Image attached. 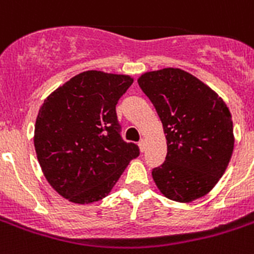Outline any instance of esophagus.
Returning a JSON list of instances; mask_svg holds the SVG:
<instances>
[{"mask_svg": "<svg viewBox=\"0 0 254 254\" xmlns=\"http://www.w3.org/2000/svg\"><path fill=\"white\" fill-rule=\"evenodd\" d=\"M138 146H139V150H141L142 152L145 151V148H146V142H145V139H141V141L138 142Z\"/></svg>", "mask_w": 254, "mask_h": 254, "instance_id": "obj_1", "label": "esophagus"}]
</instances>
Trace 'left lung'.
<instances>
[{
	"label": "left lung",
	"instance_id": "obj_1",
	"mask_svg": "<svg viewBox=\"0 0 254 254\" xmlns=\"http://www.w3.org/2000/svg\"><path fill=\"white\" fill-rule=\"evenodd\" d=\"M138 84L154 104L167 138V156L152 170L167 198L191 202L207 194L230 163L234 125L222 99L181 69L142 74Z\"/></svg>",
	"mask_w": 254,
	"mask_h": 254
}]
</instances>
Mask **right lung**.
<instances>
[{
	"mask_svg": "<svg viewBox=\"0 0 254 254\" xmlns=\"http://www.w3.org/2000/svg\"><path fill=\"white\" fill-rule=\"evenodd\" d=\"M127 75L90 70L45 99L35 125V150L45 179L74 203L103 199L131 159L135 143L121 137L116 113L131 86Z\"/></svg>",
	"mask_w": 254,
	"mask_h": 254,
	"instance_id": "right-lung-1",
	"label": "right lung"
}]
</instances>
